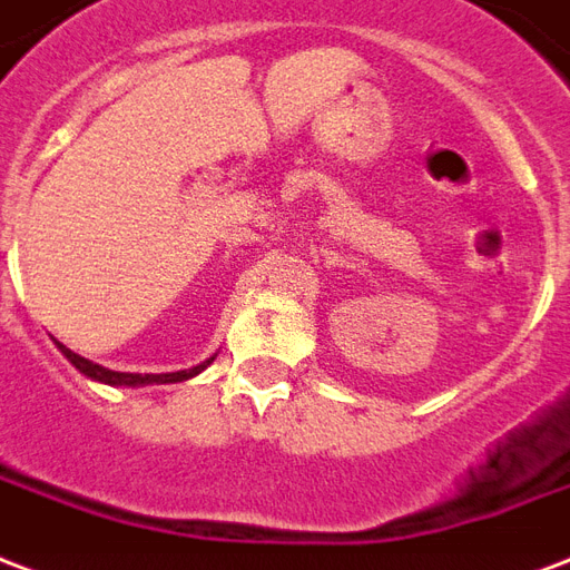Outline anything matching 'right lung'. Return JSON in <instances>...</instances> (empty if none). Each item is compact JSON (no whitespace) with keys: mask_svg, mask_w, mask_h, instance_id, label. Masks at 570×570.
Returning <instances> with one entry per match:
<instances>
[{"mask_svg":"<svg viewBox=\"0 0 570 570\" xmlns=\"http://www.w3.org/2000/svg\"><path fill=\"white\" fill-rule=\"evenodd\" d=\"M57 342V340H53ZM57 348L62 351L68 357V363L75 366V370H80L87 379H92V382H101V384H110V387H147V384H177V382H188V379H195L198 372H204L209 366V363L216 361V354L209 357V361L198 363V366H191V370H177V372H158V375H153V372H114L107 370V366H98V363L87 361V357H80V354H75L71 348H66L62 342H57Z\"/></svg>","mask_w":570,"mask_h":570,"instance_id":"right-lung-1","label":"right lung"}]
</instances>
